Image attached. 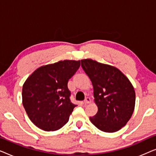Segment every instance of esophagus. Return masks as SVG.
I'll use <instances>...</instances> for the list:
<instances>
[{
	"label": "esophagus",
	"instance_id": "1",
	"mask_svg": "<svg viewBox=\"0 0 156 156\" xmlns=\"http://www.w3.org/2000/svg\"><path fill=\"white\" fill-rule=\"evenodd\" d=\"M84 103L85 104H87L91 103V99H90V98H89V97L85 98V99H84Z\"/></svg>",
	"mask_w": 156,
	"mask_h": 156
}]
</instances>
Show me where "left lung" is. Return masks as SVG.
Masks as SVG:
<instances>
[{"mask_svg":"<svg viewBox=\"0 0 156 156\" xmlns=\"http://www.w3.org/2000/svg\"><path fill=\"white\" fill-rule=\"evenodd\" d=\"M94 89L98 107L95 116L89 117L97 129L106 133L118 131L126 124L133 114L136 93L129 79L114 66L91 59L81 60Z\"/></svg>","mask_w":156,"mask_h":156,"instance_id":"obj_1","label":"left lung"}]
</instances>
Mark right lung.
Listing matches in <instances>:
<instances>
[{"instance_id": "obj_1", "label": "right lung", "mask_w": 156, "mask_h": 156, "mask_svg": "<svg viewBox=\"0 0 156 156\" xmlns=\"http://www.w3.org/2000/svg\"><path fill=\"white\" fill-rule=\"evenodd\" d=\"M80 60L59 61L35 70L23 86V105L30 121L45 131H57L68 122L74 105L70 101L68 80Z\"/></svg>"}]
</instances>
